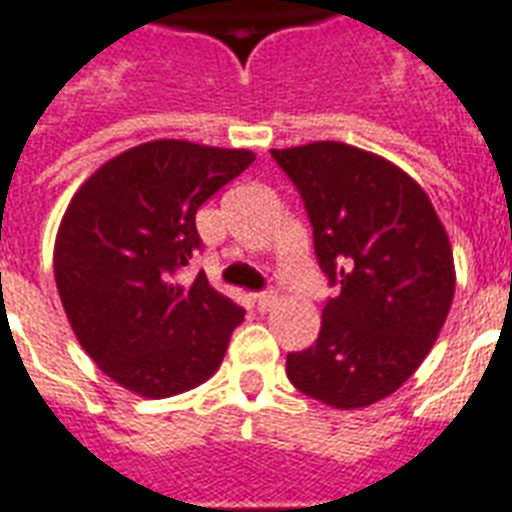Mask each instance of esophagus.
I'll list each match as a JSON object with an SVG mask.
<instances>
[{"mask_svg": "<svg viewBox=\"0 0 512 512\" xmlns=\"http://www.w3.org/2000/svg\"><path fill=\"white\" fill-rule=\"evenodd\" d=\"M276 303V292L273 290H265V292H257L255 295V306L257 311H268V308Z\"/></svg>", "mask_w": 512, "mask_h": 512, "instance_id": "esophagus-1", "label": "esophagus"}]
</instances>
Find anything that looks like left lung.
Listing matches in <instances>:
<instances>
[{"instance_id": "8db88e82", "label": "left lung", "mask_w": 512, "mask_h": 512, "mask_svg": "<svg viewBox=\"0 0 512 512\" xmlns=\"http://www.w3.org/2000/svg\"><path fill=\"white\" fill-rule=\"evenodd\" d=\"M306 206L335 298L287 378L333 408H365L413 376L454 300V255L427 193L373 152L341 142L271 150Z\"/></svg>"}]
</instances>
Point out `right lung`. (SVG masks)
Returning a JSON list of instances; mask_svg holds the SVG:
<instances>
[{
	"label": "right lung",
	"instance_id": "1",
	"mask_svg": "<svg viewBox=\"0 0 512 512\" xmlns=\"http://www.w3.org/2000/svg\"><path fill=\"white\" fill-rule=\"evenodd\" d=\"M255 155L158 139L104 163L58 228L53 271L77 341L142 397L179 395L220 368L244 308L198 273L195 212Z\"/></svg>",
	"mask_w": 512,
	"mask_h": 512
}]
</instances>
